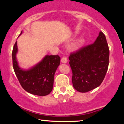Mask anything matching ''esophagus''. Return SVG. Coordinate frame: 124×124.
<instances>
[{
    "label": "esophagus",
    "mask_w": 124,
    "mask_h": 124,
    "mask_svg": "<svg viewBox=\"0 0 124 124\" xmlns=\"http://www.w3.org/2000/svg\"><path fill=\"white\" fill-rule=\"evenodd\" d=\"M61 62H62V63H67L68 62L67 59V57H62V59H61Z\"/></svg>",
    "instance_id": "1"
}]
</instances>
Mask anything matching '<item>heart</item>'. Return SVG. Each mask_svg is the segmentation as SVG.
Returning a JSON list of instances; mask_svg holds the SVG:
<instances>
[{"mask_svg": "<svg viewBox=\"0 0 124 124\" xmlns=\"http://www.w3.org/2000/svg\"><path fill=\"white\" fill-rule=\"evenodd\" d=\"M84 42H85V38L84 36H81L79 39H78L76 40V42L72 45V49L75 50L78 49L82 46V45L84 44Z\"/></svg>", "mask_w": 124, "mask_h": 124, "instance_id": "b5f03b06", "label": "heart"}]
</instances>
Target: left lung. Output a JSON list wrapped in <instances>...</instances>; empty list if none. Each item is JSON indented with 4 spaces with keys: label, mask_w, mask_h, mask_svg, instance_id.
<instances>
[{
    "label": "left lung",
    "mask_w": 124,
    "mask_h": 124,
    "mask_svg": "<svg viewBox=\"0 0 124 124\" xmlns=\"http://www.w3.org/2000/svg\"><path fill=\"white\" fill-rule=\"evenodd\" d=\"M109 54L106 36L101 31L93 44L71 54L69 64L75 90L85 93L99 86L108 69Z\"/></svg>",
    "instance_id": "8db88e82"
}]
</instances>
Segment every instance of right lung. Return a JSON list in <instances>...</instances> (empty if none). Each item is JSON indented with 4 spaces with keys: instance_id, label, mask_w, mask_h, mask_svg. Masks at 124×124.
<instances>
[{
    "instance_id": "right-lung-1",
    "label": "right lung",
    "mask_w": 124,
    "mask_h": 124,
    "mask_svg": "<svg viewBox=\"0 0 124 124\" xmlns=\"http://www.w3.org/2000/svg\"><path fill=\"white\" fill-rule=\"evenodd\" d=\"M22 33L23 31L20 35ZM17 52L16 42L13 49V65L23 88L34 95L44 96L49 94L53 89L54 77L60 65V57L58 55H46L34 66L30 69L24 70L18 65L16 57Z\"/></svg>"
}]
</instances>
